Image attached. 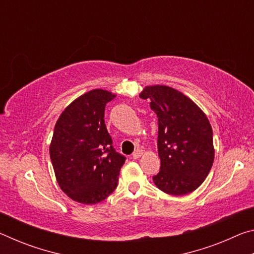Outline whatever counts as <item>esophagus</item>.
<instances>
[{"mask_svg": "<svg viewBox=\"0 0 254 254\" xmlns=\"http://www.w3.org/2000/svg\"><path fill=\"white\" fill-rule=\"evenodd\" d=\"M141 154H142V150H141V149H136L135 151L132 153V157L134 158V159H137L139 157H141Z\"/></svg>", "mask_w": 254, "mask_h": 254, "instance_id": "obj_1", "label": "esophagus"}]
</instances>
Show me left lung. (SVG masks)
Segmentation results:
<instances>
[{"instance_id":"1","label":"left lung","mask_w":254,"mask_h":254,"mask_svg":"<svg viewBox=\"0 0 254 254\" xmlns=\"http://www.w3.org/2000/svg\"><path fill=\"white\" fill-rule=\"evenodd\" d=\"M158 117L160 171L153 183L169 195L198 188L214 161L213 130L207 117L190 98L168 86H147L140 94Z\"/></svg>"}]
</instances>
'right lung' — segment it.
Masks as SVG:
<instances>
[{
	"instance_id": "add662e5",
	"label": "right lung",
	"mask_w": 254,
	"mask_h": 254,
	"mask_svg": "<svg viewBox=\"0 0 254 254\" xmlns=\"http://www.w3.org/2000/svg\"><path fill=\"white\" fill-rule=\"evenodd\" d=\"M114 97L104 89L87 92L66 107L55 126L49 152L56 178L62 190L81 204L109 197L126 162L104 122L105 106Z\"/></svg>"
}]
</instances>
